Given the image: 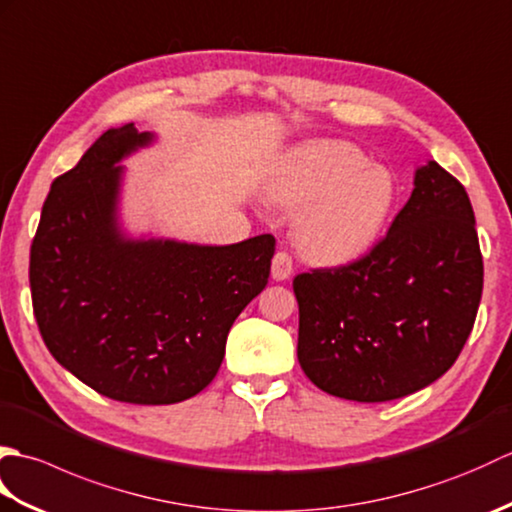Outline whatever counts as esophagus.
<instances>
[{
  "instance_id": "34e87169",
  "label": "esophagus",
  "mask_w": 512,
  "mask_h": 512,
  "mask_svg": "<svg viewBox=\"0 0 512 512\" xmlns=\"http://www.w3.org/2000/svg\"><path fill=\"white\" fill-rule=\"evenodd\" d=\"M292 270H295V266H292V257L286 253V250H279V253L273 257V279L275 281H286L290 279Z\"/></svg>"
}]
</instances>
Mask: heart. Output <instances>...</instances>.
<instances>
[{
    "label": "heart",
    "instance_id": "obj_1",
    "mask_svg": "<svg viewBox=\"0 0 512 512\" xmlns=\"http://www.w3.org/2000/svg\"><path fill=\"white\" fill-rule=\"evenodd\" d=\"M268 198L299 211L295 242L312 262L343 264L376 242L394 206L389 173L367 165L363 151L341 140H314L281 160Z\"/></svg>",
    "mask_w": 512,
    "mask_h": 512
}]
</instances>
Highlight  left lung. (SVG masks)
Returning a JSON list of instances; mask_svg holds the SVG:
<instances>
[{
    "instance_id": "8db88e82",
    "label": "left lung",
    "mask_w": 512,
    "mask_h": 512,
    "mask_svg": "<svg viewBox=\"0 0 512 512\" xmlns=\"http://www.w3.org/2000/svg\"><path fill=\"white\" fill-rule=\"evenodd\" d=\"M484 264L460 180L429 162L387 235L345 266L292 281L297 356L332 396L385 402L449 372L480 308Z\"/></svg>"
}]
</instances>
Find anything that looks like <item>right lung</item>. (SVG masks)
<instances>
[{
  "mask_svg": "<svg viewBox=\"0 0 512 512\" xmlns=\"http://www.w3.org/2000/svg\"><path fill=\"white\" fill-rule=\"evenodd\" d=\"M151 138L134 123L107 129L52 182L30 246V292L43 343L81 383L132 405H173L215 378L228 330L268 284L275 237H123L116 162Z\"/></svg>",
  "mask_w": 512,
  "mask_h": 512,
  "instance_id": "1",
  "label": "right lung"
}]
</instances>
